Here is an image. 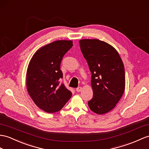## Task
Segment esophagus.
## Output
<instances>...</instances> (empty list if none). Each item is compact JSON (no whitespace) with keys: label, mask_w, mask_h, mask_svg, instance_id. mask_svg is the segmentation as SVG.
Returning <instances> with one entry per match:
<instances>
[{"label":"esophagus","mask_w":149,"mask_h":149,"mask_svg":"<svg viewBox=\"0 0 149 149\" xmlns=\"http://www.w3.org/2000/svg\"><path fill=\"white\" fill-rule=\"evenodd\" d=\"M81 90H82V88L81 86H79V87H78V88L76 89V90H77V92H81Z\"/></svg>","instance_id":"obj_1"}]
</instances>
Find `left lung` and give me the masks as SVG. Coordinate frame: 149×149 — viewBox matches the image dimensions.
<instances>
[{
	"label": "left lung",
	"mask_w": 149,
	"mask_h": 149,
	"mask_svg": "<svg viewBox=\"0 0 149 149\" xmlns=\"http://www.w3.org/2000/svg\"><path fill=\"white\" fill-rule=\"evenodd\" d=\"M79 42L92 72L93 95L88 105L95 113L106 114L116 106L124 93V65L117 50L107 43L97 39H83Z\"/></svg>",
	"instance_id": "obj_1"
}]
</instances>
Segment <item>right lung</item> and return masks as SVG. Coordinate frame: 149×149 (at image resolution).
Instances as JSON below:
<instances>
[{
	"instance_id": "1",
	"label": "right lung",
	"mask_w": 149,
	"mask_h": 149,
	"mask_svg": "<svg viewBox=\"0 0 149 149\" xmlns=\"http://www.w3.org/2000/svg\"><path fill=\"white\" fill-rule=\"evenodd\" d=\"M73 45L71 40H57L42 47L35 53L26 72V86L35 104L49 113L60 111L72 95L59 79L63 57Z\"/></svg>"
}]
</instances>
